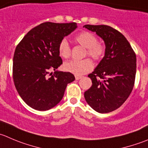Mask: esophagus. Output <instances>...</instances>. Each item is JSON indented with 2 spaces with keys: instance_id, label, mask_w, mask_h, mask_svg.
<instances>
[{
  "instance_id": "obj_1",
  "label": "esophagus",
  "mask_w": 148,
  "mask_h": 148,
  "mask_svg": "<svg viewBox=\"0 0 148 148\" xmlns=\"http://www.w3.org/2000/svg\"><path fill=\"white\" fill-rule=\"evenodd\" d=\"M82 78V76H80V75H75V80H80Z\"/></svg>"
}]
</instances>
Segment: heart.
Returning a JSON list of instances; mask_svg holds the SVG:
<instances>
[{"mask_svg": "<svg viewBox=\"0 0 148 148\" xmlns=\"http://www.w3.org/2000/svg\"><path fill=\"white\" fill-rule=\"evenodd\" d=\"M75 40L86 51L85 55L89 56L93 60L99 61L104 57L105 46L100 42H97V38L94 33L88 31H83L75 37ZM60 55L63 58H68L71 55V49L68 41L62 39L58 47ZM93 68V63L89 59L82 60H70L64 64V69L67 72L75 75H81L89 72Z\"/></svg>", "mask_w": 148, "mask_h": 148, "instance_id": "heart-1", "label": "heart"}]
</instances>
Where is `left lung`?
I'll use <instances>...</instances> for the list:
<instances>
[{"label": "left lung", "instance_id": "obj_1", "mask_svg": "<svg viewBox=\"0 0 148 148\" xmlns=\"http://www.w3.org/2000/svg\"><path fill=\"white\" fill-rule=\"evenodd\" d=\"M104 40L105 56L88 75L91 88L84 92L95 111L108 113L120 108L130 95L136 76V54L123 34L108 25H86Z\"/></svg>", "mask_w": 148, "mask_h": 148}]
</instances>
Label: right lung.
I'll list each match as a JSON object with an SVG mask.
<instances>
[{
  "mask_svg": "<svg viewBox=\"0 0 148 148\" xmlns=\"http://www.w3.org/2000/svg\"><path fill=\"white\" fill-rule=\"evenodd\" d=\"M76 28L75 22H44L29 30L16 47L14 82L21 98L33 109L54 108L62 99L67 84L75 80L72 73L57 69L62 64L59 44Z\"/></svg>",
  "mask_w": 148,
  "mask_h": 148,
  "instance_id": "add662e5",
  "label": "right lung"
}]
</instances>
